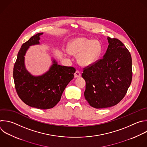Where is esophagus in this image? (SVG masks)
Instances as JSON below:
<instances>
[{"mask_svg":"<svg viewBox=\"0 0 147 147\" xmlns=\"http://www.w3.org/2000/svg\"><path fill=\"white\" fill-rule=\"evenodd\" d=\"M81 73H80L78 70H76V71L75 73H74V77H75L76 78H77V77H81Z\"/></svg>","mask_w":147,"mask_h":147,"instance_id":"1","label":"esophagus"}]
</instances>
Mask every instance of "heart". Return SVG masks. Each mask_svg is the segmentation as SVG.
I'll use <instances>...</instances> for the list:
<instances>
[{
  "instance_id": "heart-1",
  "label": "heart",
  "mask_w": 147,
  "mask_h": 147,
  "mask_svg": "<svg viewBox=\"0 0 147 147\" xmlns=\"http://www.w3.org/2000/svg\"><path fill=\"white\" fill-rule=\"evenodd\" d=\"M101 48L100 42L96 40L78 37L69 42L67 50L71 54H78V63L82 66H87L93 64L98 59Z\"/></svg>"
}]
</instances>
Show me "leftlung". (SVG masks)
Segmentation results:
<instances>
[{"mask_svg": "<svg viewBox=\"0 0 147 147\" xmlns=\"http://www.w3.org/2000/svg\"><path fill=\"white\" fill-rule=\"evenodd\" d=\"M109 43L103 58L84 68V96L95 109L110 107L125 97L132 80L130 53L118 39L107 37Z\"/></svg>", "mask_w": 147, "mask_h": 147, "instance_id": "obj_1", "label": "left lung"}]
</instances>
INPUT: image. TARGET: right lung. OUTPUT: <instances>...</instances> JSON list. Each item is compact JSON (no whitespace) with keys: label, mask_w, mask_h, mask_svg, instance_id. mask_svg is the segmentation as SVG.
Segmentation results:
<instances>
[{"label":"right lung","mask_w":147,"mask_h":147,"mask_svg":"<svg viewBox=\"0 0 147 147\" xmlns=\"http://www.w3.org/2000/svg\"><path fill=\"white\" fill-rule=\"evenodd\" d=\"M38 33L24 43L14 66L13 78L17 93L21 100L30 107L46 110L53 108L60 101L63 92L74 78L76 69L61 66L55 60L46 73L34 76L26 69L25 55L30 46L39 44Z\"/></svg>","instance_id":"obj_1"}]
</instances>
